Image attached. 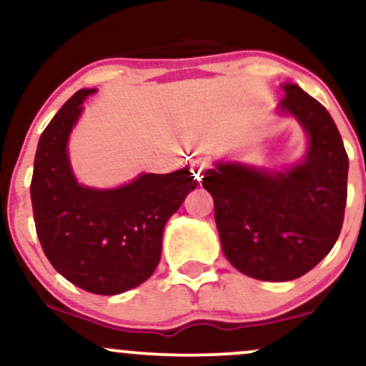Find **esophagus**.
<instances>
[{"label": "esophagus", "instance_id": "esophagus-1", "mask_svg": "<svg viewBox=\"0 0 366 366\" xmlns=\"http://www.w3.org/2000/svg\"><path fill=\"white\" fill-rule=\"evenodd\" d=\"M208 167L209 165L207 162H194V163H192L191 170H192V174H194L196 180H201V177H203V174H204V170H207Z\"/></svg>", "mask_w": 366, "mask_h": 366}]
</instances>
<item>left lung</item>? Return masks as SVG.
I'll use <instances>...</instances> for the list:
<instances>
[{
    "instance_id": "left-lung-1",
    "label": "left lung",
    "mask_w": 366,
    "mask_h": 366,
    "mask_svg": "<svg viewBox=\"0 0 366 366\" xmlns=\"http://www.w3.org/2000/svg\"><path fill=\"white\" fill-rule=\"evenodd\" d=\"M280 110L310 136L305 162L289 172L217 163L203 187L215 203L222 249L244 275L284 282L305 275L329 254L341 234L347 199V153L325 107L284 84Z\"/></svg>"
}]
</instances>
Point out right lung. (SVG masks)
I'll list each match as a JSON object with an SVG mask.
<instances>
[{"label":"right lung","mask_w":366,"mask_h":366,"mask_svg":"<svg viewBox=\"0 0 366 366\" xmlns=\"http://www.w3.org/2000/svg\"><path fill=\"white\" fill-rule=\"evenodd\" d=\"M91 92H75L41 134L31 199L37 237L54 270L84 291L112 296L153 275L167 220L197 182L182 169L142 174L112 191L79 186L66 139Z\"/></svg>","instance_id":"add662e5"}]
</instances>
